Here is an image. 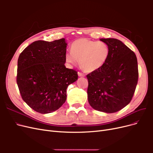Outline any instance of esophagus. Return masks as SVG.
<instances>
[{"instance_id": "34e87169", "label": "esophagus", "mask_w": 153, "mask_h": 153, "mask_svg": "<svg viewBox=\"0 0 153 153\" xmlns=\"http://www.w3.org/2000/svg\"><path fill=\"white\" fill-rule=\"evenodd\" d=\"M78 75L79 76H82V77H84L85 76L84 73H80V72H78Z\"/></svg>"}]
</instances>
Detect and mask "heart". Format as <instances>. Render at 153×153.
<instances>
[{
  "label": "heart",
  "mask_w": 153,
  "mask_h": 153,
  "mask_svg": "<svg viewBox=\"0 0 153 153\" xmlns=\"http://www.w3.org/2000/svg\"><path fill=\"white\" fill-rule=\"evenodd\" d=\"M109 46L103 41L80 38L74 41L71 51L66 53L64 59L69 65H75L80 60L81 67L86 72L99 70L110 57Z\"/></svg>",
  "instance_id": "b5f03b06"
}]
</instances>
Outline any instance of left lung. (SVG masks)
I'll return each mask as SVG.
<instances>
[{"mask_svg": "<svg viewBox=\"0 0 153 153\" xmlns=\"http://www.w3.org/2000/svg\"><path fill=\"white\" fill-rule=\"evenodd\" d=\"M110 49L107 62L87 75L88 101L94 110L114 113L130 102L138 82L136 55L121 41L101 38Z\"/></svg>", "mask_w": 153, "mask_h": 153, "instance_id": "1", "label": "left lung"}]
</instances>
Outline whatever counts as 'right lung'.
Wrapping results in <instances>:
<instances>
[{
    "label": "right lung",
    "mask_w": 153,
    "mask_h": 153,
    "mask_svg": "<svg viewBox=\"0 0 153 153\" xmlns=\"http://www.w3.org/2000/svg\"><path fill=\"white\" fill-rule=\"evenodd\" d=\"M67 45L64 38L36 41L18 57V89L23 100L37 112L58 110L66 100L68 85L78 79L77 71L64 65Z\"/></svg>",
    "instance_id": "1"
}]
</instances>
